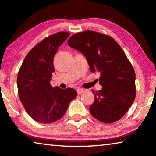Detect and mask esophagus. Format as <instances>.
<instances>
[{
  "label": "esophagus",
  "mask_w": 156,
  "mask_h": 156,
  "mask_svg": "<svg viewBox=\"0 0 156 156\" xmlns=\"http://www.w3.org/2000/svg\"><path fill=\"white\" fill-rule=\"evenodd\" d=\"M85 92V90L84 89H82V88H78L77 89V93L78 95H80V94H82L83 93H84Z\"/></svg>",
  "instance_id": "34e87169"
}]
</instances>
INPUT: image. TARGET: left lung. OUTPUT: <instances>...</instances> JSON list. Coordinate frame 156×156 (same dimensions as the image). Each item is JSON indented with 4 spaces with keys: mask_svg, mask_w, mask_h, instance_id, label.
Masks as SVG:
<instances>
[{
    "mask_svg": "<svg viewBox=\"0 0 156 156\" xmlns=\"http://www.w3.org/2000/svg\"><path fill=\"white\" fill-rule=\"evenodd\" d=\"M68 44L85 56L90 71L100 73L102 88L92 90L95 96L89 108L92 116L107 124L118 121L136 97L134 69L121 47L112 37L94 31L73 34Z\"/></svg>",
    "mask_w": 156,
    "mask_h": 156,
    "instance_id": "1",
    "label": "left lung"
}]
</instances>
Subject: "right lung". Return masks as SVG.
I'll return each instance as SVG.
<instances>
[{
	"mask_svg": "<svg viewBox=\"0 0 156 156\" xmlns=\"http://www.w3.org/2000/svg\"><path fill=\"white\" fill-rule=\"evenodd\" d=\"M69 35L59 32L43 39L25 56L17 74L20 100L28 115L39 123L51 124L60 119L77 95L73 88L50 84L54 56Z\"/></svg>",
	"mask_w": 156,
	"mask_h": 156,
	"instance_id": "add662e5",
	"label": "right lung"
}]
</instances>
